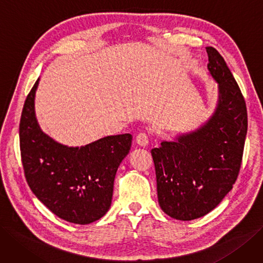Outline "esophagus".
Here are the masks:
<instances>
[{
  "instance_id": "obj_1",
  "label": "esophagus",
  "mask_w": 263,
  "mask_h": 263,
  "mask_svg": "<svg viewBox=\"0 0 263 263\" xmlns=\"http://www.w3.org/2000/svg\"><path fill=\"white\" fill-rule=\"evenodd\" d=\"M135 142H137L138 145H140V146L142 147H146L148 145V137L146 133L144 132H141L137 135V138H135Z\"/></svg>"
}]
</instances>
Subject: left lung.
Segmentation results:
<instances>
[{"instance_id": "obj_1", "label": "left lung", "mask_w": 263, "mask_h": 263, "mask_svg": "<svg viewBox=\"0 0 263 263\" xmlns=\"http://www.w3.org/2000/svg\"><path fill=\"white\" fill-rule=\"evenodd\" d=\"M208 70L218 83L217 108L200 128L152 149L159 206L191 221L215 209L235 183L247 134L246 103L226 61L206 47Z\"/></svg>"}]
</instances>
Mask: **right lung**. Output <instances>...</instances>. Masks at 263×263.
Returning <instances> with one entry per match:
<instances>
[{
	"instance_id": "1",
	"label": "right lung",
	"mask_w": 263,
	"mask_h": 263,
	"mask_svg": "<svg viewBox=\"0 0 263 263\" xmlns=\"http://www.w3.org/2000/svg\"><path fill=\"white\" fill-rule=\"evenodd\" d=\"M39 80L27 96L19 124L26 180L54 215L74 224H89L110 208L116 172L129 154L132 135H110L81 147L57 143L35 118Z\"/></svg>"
}]
</instances>
